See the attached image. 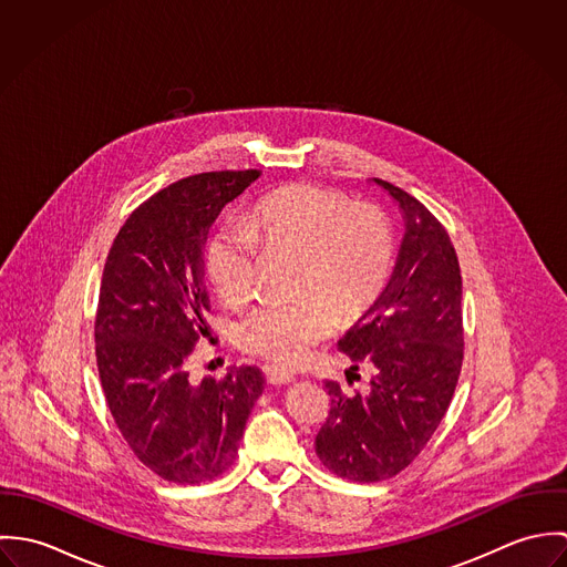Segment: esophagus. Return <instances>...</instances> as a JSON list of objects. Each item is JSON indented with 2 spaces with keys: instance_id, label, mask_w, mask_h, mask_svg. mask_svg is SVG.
Wrapping results in <instances>:
<instances>
[{
  "instance_id": "34e87169",
  "label": "esophagus",
  "mask_w": 567,
  "mask_h": 567,
  "mask_svg": "<svg viewBox=\"0 0 567 567\" xmlns=\"http://www.w3.org/2000/svg\"><path fill=\"white\" fill-rule=\"evenodd\" d=\"M264 373H266V380H268L270 384H275V386H281V384H290V382H295V375H292V373L281 371V369H277V367H272V364L264 367Z\"/></svg>"
}]
</instances>
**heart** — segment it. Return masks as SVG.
I'll return each instance as SVG.
<instances>
[{"mask_svg": "<svg viewBox=\"0 0 567 567\" xmlns=\"http://www.w3.org/2000/svg\"><path fill=\"white\" fill-rule=\"evenodd\" d=\"M259 244L303 255L301 301H264L236 324L238 344L281 367H301L317 344L371 308L386 288L395 248L386 214L331 187L286 185L261 198L244 225L223 227L207 248V275L229 306L250 299ZM341 312L338 313L334 308Z\"/></svg>", "mask_w": 567, "mask_h": 567, "instance_id": "heart-1", "label": "heart"}]
</instances>
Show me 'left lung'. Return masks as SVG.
<instances>
[{
  "label": "left lung",
  "mask_w": 567,
  "mask_h": 567,
  "mask_svg": "<svg viewBox=\"0 0 567 567\" xmlns=\"http://www.w3.org/2000/svg\"><path fill=\"white\" fill-rule=\"evenodd\" d=\"M402 207L405 234L395 272L338 349L358 369L375 367L353 398L327 380L331 398L315 447L324 467L353 483L398 476L445 416L463 367V277L454 244L434 214L402 187L375 178Z\"/></svg>",
  "instance_id": "1"
}]
</instances>
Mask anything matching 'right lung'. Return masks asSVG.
I'll use <instances>...</instances> for the list:
<instances>
[{"mask_svg":"<svg viewBox=\"0 0 567 567\" xmlns=\"http://www.w3.org/2000/svg\"><path fill=\"white\" fill-rule=\"evenodd\" d=\"M259 176L218 169L169 183L126 218L106 255L93 324L102 391L133 454L167 483L223 476L264 389L257 367L198 384L187 373L192 349L209 333V229Z\"/></svg>","mask_w":567,"mask_h":567,"instance_id":"add662e5","label":"right lung"}]
</instances>
